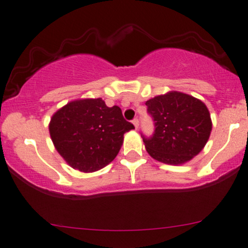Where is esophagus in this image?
Instances as JSON below:
<instances>
[{"mask_svg":"<svg viewBox=\"0 0 248 248\" xmlns=\"http://www.w3.org/2000/svg\"><path fill=\"white\" fill-rule=\"evenodd\" d=\"M133 124H134L135 128H136V129H138V126H140V121H138V119H137V118H135V119H134V120H133Z\"/></svg>","mask_w":248,"mask_h":248,"instance_id":"34e87169","label":"esophagus"}]
</instances>
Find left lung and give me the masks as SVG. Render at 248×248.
Segmentation results:
<instances>
[{"instance_id": "8db88e82", "label": "left lung", "mask_w": 248, "mask_h": 248, "mask_svg": "<svg viewBox=\"0 0 248 248\" xmlns=\"http://www.w3.org/2000/svg\"><path fill=\"white\" fill-rule=\"evenodd\" d=\"M154 134L143 137L147 153L162 163H186L209 140L212 121L206 105L188 94L169 92L146 101Z\"/></svg>"}]
</instances>
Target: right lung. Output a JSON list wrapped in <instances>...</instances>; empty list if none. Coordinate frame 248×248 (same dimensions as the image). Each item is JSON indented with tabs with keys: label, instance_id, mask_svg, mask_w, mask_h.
<instances>
[{
	"label": "right lung",
	"instance_id": "add662e5",
	"mask_svg": "<svg viewBox=\"0 0 248 248\" xmlns=\"http://www.w3.org/2000/svg\"><path fill=\"white\" fill-rule=\"evenodd\" d=\"M49 135L59 154L74 169L94 172L114 160L124 135L135 129L121 108L102 98L72 101L52 115Z\"/></svg>",
	"mask_w": 248,
	"mask_h": 248
}]
</instances>
